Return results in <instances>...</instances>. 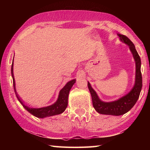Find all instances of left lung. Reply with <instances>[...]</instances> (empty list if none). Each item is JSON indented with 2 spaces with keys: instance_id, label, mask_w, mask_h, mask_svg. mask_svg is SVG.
Returning a JSON list of instances; mask_svg holds the SVG:
<instances>
[{
  "instance_id": "obj_1",
  "label": "left lung",
  "mask_w": 150,
  "mask_h": 150,
  "mask_svg": "<svg viewBox=\"0 0 150 150\" xmlns=\"http://www.w3.org/2000/svg\"><path fill=\"white\" fill-rule=\"evenodd\" d=\"M120 41L127 44L130 47L134 59L136 62V79L134 85L130 93L125 96L119 98L117 100L112 102H103L101 100L96 93L95 90L91 87V85L88 82V88L92 97L93 107L96 112L102 115L120 116L130 110L138 100L142 87V77L141 73V59L136 50V47L131 40L122 34H118Z\"/></svg>"
}]
</instances>
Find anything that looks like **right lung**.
Listing matches in <instances>:
<instances>
[{"mask_svg": "<svg viewBox=\"0 0 150 150\" xmlns=\"http://www.w3.org/2000/svg\"><path fill=\"white\" fill-rule=\"evenodd\" d=\"M13 64L14 63L12 62L11 67V74L12 79H13L14 89L15 91V93H16L18 100L20 101V103L22 104L23 107L26 109L27 111H28L32 115L40 118H45L47 117V116H52L59 115V114H62L65 111L68 105V96H69V91L71 90V88L72 86L74 85V83H75V79L69 81V82L64 86V87L60 91L57 100L54 104H53V105L50 106H46V107H42L39 108H31L25 105V104L22 101L21 98L19 97L18 95L17 94V92L16 91V87H15V81L13 73Z\"/></svg>", "mask_w": 150, "mask_h": 150, "instance_id": "1", "label": "right lung"}]
</instances>
